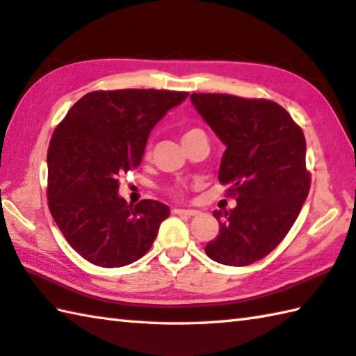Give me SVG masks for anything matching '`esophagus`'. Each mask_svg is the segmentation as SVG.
I'll list each match as a JSON object with an SVG mask.
<instances>
[{"label": "esophagus", "instance_id": "obj_1", "mask_svg": "<svg viewBox=\"0 0 356 356\" xmlns=\"http://www.w3.org/2000/svg\"><path fill=\"white\" fill-rule=\"evenodd\" d=\"M174 213H176V215H184V216H197L199 215L197 210H185V209H174Z\"/></svg>", "mask_w": 356, "mask_h": 356}]
</instances>
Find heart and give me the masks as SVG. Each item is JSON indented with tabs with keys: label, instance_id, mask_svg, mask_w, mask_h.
<instances>
[{
	"label": "heart",
	"instance_id": "1",
	"mask_svg": "<svg viewBox=\"0 0 356 356\" xmlns=\"http://www.w3.org/2000/svg\"><path fill=\"white\" fill-rule=\"evenodd\" d=\"M196 132H200L199 129H186V131H185L184 135H182V138L190 137V135L196 134ZM171 193H176V195H180V193H182V190H180V188H171Z\"/></svg>",
	"mask_w": 356,
	"mask_h": 356
}]
</instances>
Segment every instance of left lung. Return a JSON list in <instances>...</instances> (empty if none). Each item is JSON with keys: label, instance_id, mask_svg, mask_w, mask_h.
Returning a JSON list of instances; mask_svg holds the SVG:
<instances>
[{"label": "left lung", "instance_id": "8db88e82", "mask_svg": "<svg viewBox=\"0 0 356 356\" xmlns=\"http://www.w3.org/2000/svg\"><path fill=\"white\" fill-rule=\"evenodd\" d=\"M191 101L227 146L219 184L236 199L235 209L213 211L219 235L205 254L227 266H248L283 241L308 196L305 135L274 101L227 93H193Z\"/></svg>", "mask_w": 356, "mask_h": 356}]
</instances>
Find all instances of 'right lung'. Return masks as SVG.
I'll return each instance as SVG.
<instances>
[{
    "label": "right lung",
    "mask_w": 356,
    "mask_h": 356,
    "mask_svg": "<svg viewBox=\"0 0 356 356\" xmlns=\"http://www.w3.org/2000/svg\"><path fill=\"white\" fill-rule=\"evenodd\" d=\"M186 92L96 90L70 108L48 147V207L68 244L101 268L143 257L170 207L118 196L120 177L138 168L151 129Z\"/></svg>",
    "instance_id": "1"
}]
</instances>
